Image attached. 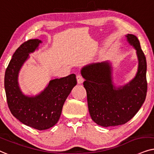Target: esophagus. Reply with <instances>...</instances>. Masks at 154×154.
I'll return each mask as SVG.
<instances>
[{
  "label": "esophagus",
  "mask_w": 154,
  "mask_h": 154,
  "mask_svg": "<svg viewBox=\"0 0 154 154\" xmlns=\"http://www.w3.org/2000/svg\"><path fill=\"white\" fill-rule=\"evenodd\" d=\"M77 80L78 84H82L84 82L83 77L80 75V74H78V75H77Z\"/></svg>",
  "instance_id": "esophagus-1"
}]
</instances>
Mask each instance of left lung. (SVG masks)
I'll use <instances>...</instances> for the list:
<instances>
[{"mask_svg": "<svg viewBox=\"0 0 154 154\" xmlns=\"http://www.w3.org/2000/svg\"><path fill=\"white\" fill-rule=\"evenodd\" d=\"M131 46L137 51L138 70L135 77L122 87H115L110 63H93L81 70L85 81L83 85L87 95L91 118L102 127L125 124L140 109L147 92L146 60L138 38L133 34L126 35Z\"/></svg>", "mask_w": 154, "mask_h": 154, "instance_id": "1", "label": "left lung"}]
</instances>
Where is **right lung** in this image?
<instances>
[{"mask_svg": "<svg viewBox=\"0 0 154 154\" xmlns=\"http://www.w3.org/2000/svg\"><path fill=\"white\" fill-rule=\"evenodd\" d=\"M42 41L24 42L14 53L5 70L4 85L8 107L22 123L38 130L52 128L60 118L63 106L72 88L77 85L75 74L52 79L44 91L35 96L22 94L18 85V74L29 54L38 48Z\"/></svg>", "mask_w": 154, "mask_h": 154, "instance_id": "obj_1", "label": "right lung"}]
</instances>
